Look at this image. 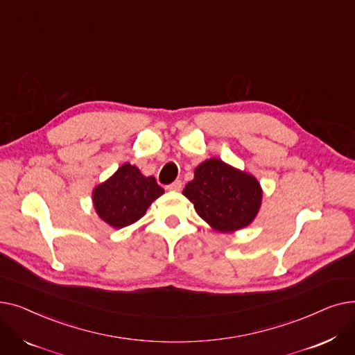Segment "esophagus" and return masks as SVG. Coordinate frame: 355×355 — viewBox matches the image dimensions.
Listing matches in <instances>:
<instances>
[{
  "label": "esophagus",
  "instance_id": "1",
  "mask_svg": "<svg viewBox=\"0 0 355 355\" xmlns=\"http://www.w3.org/2000/svg\"><path fill=\"white\" fill-rule=\"evenodd\" d=\"M182 189V181L181 180H175L173 184L166 185V190L170 191H180Z\"/></svg>",
  "mask_w": 355,
  "mask_h": 355
}]
</instances>
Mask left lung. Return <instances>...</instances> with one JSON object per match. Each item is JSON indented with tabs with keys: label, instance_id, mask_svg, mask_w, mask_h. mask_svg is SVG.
I'll return each instance as SVG.
<instances>
[{
	"label": "left lung",
	"instance_id": "obj_1",
	"mask_svg": "<svg viewBox=\"0 0 355 355\" xmlns=\"http://www.w3.org/2000/svg\"><path fill=\"white\" fill-rule=\"evenodd\" d=\"M197 214L221 233L249 226L262 204V189L249 173L210 158L194 170V180L182 191Z\"/></svg>",
	"mask_w": 355,
	"mask_h": 355
}]
</instances>
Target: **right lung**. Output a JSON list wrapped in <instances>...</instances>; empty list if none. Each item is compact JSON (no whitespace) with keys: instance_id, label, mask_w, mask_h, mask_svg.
Returning <instances> with one entry per match:
<instances>
[{"instance_id":"add662e5","label":"right lung","mask_w":355,"mask_h":355,"mask_svg":"<svg viewBox=\"0 0 355 355\" xmlns=\"http://www.w3.org/2000/svg\"><path fill=\"white\" fill-rule=\"evenodd\" d=\"M164 194L154 177H145L129 162L105 182L96 185L92 200L98 216L115 229L138 221L153 201Z\"/></svg>"}]
</instances>
